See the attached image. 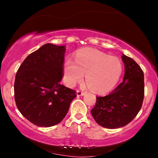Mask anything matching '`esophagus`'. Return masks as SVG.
<instances>
[{
    "label": "esophagus",
    "mask_w": 158,
    "mask_h": 158,
    "mask_svg": "<svg viewBox=\"0 0 158 158\" xmlns=\"http://www.w3.org/2000/svg\"><path fill=\"white\" fill-rule=\"evenodd\" d=\"M77 97H81V96L85 95V92L81 91V90H77Z\"/></svg>",
    "instance_id": "obj_1"
}]
</instances>
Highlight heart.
<instances>
[{
  "label": "heart",
  "mask_w": 158,
  "mask_h": 158,
  "mask_svg": "<svg viewBox=\"0 0 158 158\" xmlns=\"http://www.w3.org/2000/svg\"><path fill=\"white\" fill-rule=\"evenodd\" d=\"M64 79L69 86L82 80L88 88L97 94H106L113 89L123 72V64L118 58L94 50L86 49L77 54L76 62L65 61L63 68Z\"/></svg>",
  "instance_id": "b5f03b06"
}]
</instances>
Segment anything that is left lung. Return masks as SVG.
I'll use <instances>...</instances> for the list:
<instances>
[{"label": "left lung", "mask_w": 158, "mask_h": 158, "mask_svg": "<svg viewBox=\"0 0 158 158\" xmlns=\"http://www.w3.org/2000/svg\"><path fill=\"white\" fill-rule=\"evenodd\" d=\"M125 66L122 82L108 95L97 97L94 108L90 110L99 126L118 128L128 124L138 114L144 98V74L131 58L123 54Z\"/></svg>", "instance_id": "1"}]
</instances>
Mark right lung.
<instances>
[{"label": "right lung", "instance_id": "right-lung-1", "mask_svg": "<svg viewBox=\"0 0 158 158\" xmlns=\"http://www.w3.org/2000/svg\"><path fill=\"white\" fill-rule=\"evenodd\" d=\"M65 50V46L43 45L27 56L16 73V106L25 118L38 126L60 123L77 97L75 90L60 84Z\"/></svg>", "mask_w": 158, "mask_h": 158}]
</instances>
